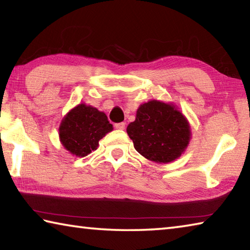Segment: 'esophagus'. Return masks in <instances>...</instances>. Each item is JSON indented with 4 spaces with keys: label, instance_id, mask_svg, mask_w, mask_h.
<instances>
[{
    "label": "esophagus",
    "instance_id": "esophagus-1",
    "mask_svg": "<svg viewBox=\"0 0 250 250\" xmlns=\"http://www.w3.org/2000/svg\"><path fill=\"white\" fill-rule=\"evenodd\" d=\"M115 126H116V129H118V130H125V122H120V124H116Z\"/></svg>",
    "mask_w": 250,
    "mask_h": 250
}]
</instances>
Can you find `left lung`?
<instances>
[{"mask_svg": "<svg viewBox=\"0 0 250 250\" xmlns=\"http://www.w3.org/2000/svg\"><path fill=\"white\" fill-rule=\"evenodd\" d=\"M126 133L134 149L155 163H170L184 153L191 140V126L174 104L150 100L137 110Z\"/></svg>", "mask_w": 250, "mask_h": 250, "instance_id": "1", "label": "left lung"}]
</instances>
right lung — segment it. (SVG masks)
I'll return each mask as SVG.
<instances>
[{
	"mask_svg": "<svg viewBox=\"0 0 250 250\" xmlns=\"http://www.w3.org/2000/svg\"><path fill=\"white\" fill-rule=\"evenodd\" d=\"M112 130L104 112L92 105L79 104L62 118L58 134L61 143L69 153L83 158L97 150L100 139Z\"/></svg>",
	"mask_w": 250,
	"mask_h": 250,
	"instance_id": "add662e5",
	"label": "right lung"
}]
</instances>
